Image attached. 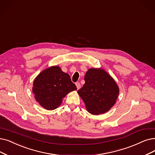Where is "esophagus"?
I'll return each mask as SVG.
<instances>
[{
	"label": "esophagus",
	"instance_id": "obj_1",
	"mask_svg": "<svg viewBox=\"0 0 155 155\" xmlns=\"http://www.w3.org/2000/svg\"><path fill=\"white\" fill-rule=\"evenodd\" d=\"M76 87H77V89H78V90L80 89V88H81V84H80L79 82L76 83Z\"/></svg>",
	"mask_w": 155,
	"mask_h": 155
}]
</instances>
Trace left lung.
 I'll list each match as a JSON object with an SVG mask.
<instances>
[{"mask_svg":"<svg viewBox=\"0 0 155 155\" xmlns=\"http://www.w3.org/2000/svg\"><path fill=\"white\" fill-rule=\"evenodd\" d=\"M85 83L78 91L88 112L94 115L107 113L115 104L119 87L102 68H90L84 76Z\"/></svg>","mask_w":155,"mask_h":155,"instance_id":"obj_1","label":"left lung"}]
</instances>
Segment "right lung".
Returning a JSON list of instances; mask_svg holds the SVG:
<instances>
[{
	"mask_svg": "<svg viewBox=\"0 0 155 155\" xmlns=\"http://www.w3.org/2000/svg\"><path fill=\"white\" fill-rule=\"evenodd\" d=\"M76 90L70 76L57 65L49 67L40 72L35 78L32 87L36 101L47 110L58 107L66 95Z\"/></svg>",
	"mask_w": 155,
	"mask_h": 155,
	"instance_id": "obj_1",
	"label": "right lung"
}]
</instances>
